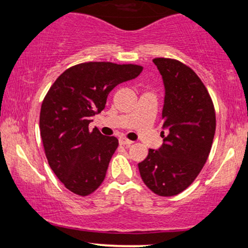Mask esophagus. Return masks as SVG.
<instances>
[{"label": "esophagus", "mask_w": 248, "mask_h": 248, "mask_svg": "<svg viewBox=\"0 0 248 248\" xmlns=\"http://www.w3.org/2000/svg\"><path fill=\"white\" fill-rule=\"evenodd\" d=\"M132 143H133V141L127 140V139H125V138H121L120 139V144L121 145H124V147H130Z\"/></svg>", "instance_id": "esophagus-1"}]
</instances>
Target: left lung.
Wrapping results in <instances>:
<instances>
[{"label": "left lung", "mask_w": 248, "mask_h": 248, "mask_svg": "<svg viewBox=\"0 0 248 248\" xmlns=\"http://www.w3.org/2000/svg\"><path fill=\"white\" fill-rule=\"evenodd\" d=\"M165 87L161 138L157 150L139 164L142 181L160 196H172L194 182L209 157L216 132L211 97L191 67L176 60L155 59Z\"/></svg>", "instance_id": "obj_1"}]
</instances>
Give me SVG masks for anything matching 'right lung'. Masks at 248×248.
<instances>
[{
  "label": "right lung",
  "mask_w": 248,
  "mask_h": 248,
  "mask_svg": "<svg viewBox=\"0 0 248 248\" xmlns=\"http://www.w3.org/2000/svg\"><path fill=\"white\" fill-rule=\"evenodd\" d=\"M143 67L134 64L88 62L61 74L44 98L39 128L48 164L74 194L86 196L104 182L118 140L97 128L91 117L105 108L117 84L135 79Z\"/></svg>",
  "instance_id": "obj_1"
}]
</instances>
